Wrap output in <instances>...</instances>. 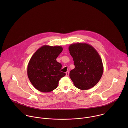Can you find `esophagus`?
<instances>
[{
	"label": "esophagus",
	"mask_w": 128,
	"mask_h": 128,
	"mask_svg": "<svg viewBox=\"0 0 128 128\" xmlns=\"http://www.w3.org/2000/svg\"><path fill=\"white\" fill-rule=\"evenodd\" d=\"M69 72L68 71H67V72H66V76H69Z\"/></svg>",
	"instance_id": "esophagus-1"
}]
</instances>
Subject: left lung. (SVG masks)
Listing matches in <instances>:
<instances>
[{
  "mask_svg": "<svg viewBox=\"0 0 128 128\" xmlns=\"http://www.w3.org/2000/svg\"><path fill=\"white\" fill-rule=\"evenodd\" d=\"M68 49L75 66L69 74L74 85L82 90L94 86L103 73L102 59L97 51L91 45L80 42L71 44Z\"/></svg>",
  "mask_w": 128,
  "mask_h": 128,
  "instance_id": "obj_1",
  "label": "left lung"
}]
</instances>
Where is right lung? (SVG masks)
<instances>
[{
    "instance_id": "1",
    "label": "right lung",
    "mask_w": 128,
    "mask_h": 128,
    "mask_svg": "<svg viewBox=\"0 0 128 128\" xmlns=\"http://www.w3.org/2000/svg\"><path fill=\"white\" fill-rule=\"evenodd\" d=\"M63 50L61 46L44 45L31 57L27 66L28 77L33 86L40 92H50L57 88L60 79L66 74L60 71L56 61Z\"/></svg>"
}]
</instances>
